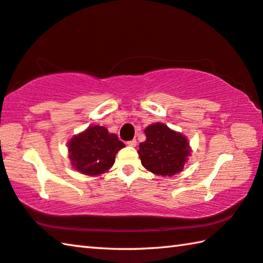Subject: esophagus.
<instances>
[{
  "label": "esophagus",
  "instance_id": "esophagus-1",
  "mask_svg": "<svg viewBox=\"0 0 263 263\" xmlns=\"http://www.w3.org/2000/svg\"><path fill=\"white\" fill-rule=\"evenodd\" d=\"M127 145L128 146H132V147H135V146L137 145V140L136 139H132L130 141H127Z\"/></svg>",
  "mask_w": 263,
  "mask_h": 263
}]
</instances>
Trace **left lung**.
Masks as SVG:
<instances>
[{"mask_svg":"<svg viewBox=\"0 0 263 263\" xmlns=\"http://www.w3.org/2000/svg\"><path fill=\"white\" fill-rule=\"evenodd\" d=\"M146 140L140 142L139 154L142 166L159 176H173L184 167L190 154L188 140L161 123L145 128Z\"/></svg>","mask_w":263,"mask_h":263,"instance_id":"obj_1","label":"left lung"}]
</instances>
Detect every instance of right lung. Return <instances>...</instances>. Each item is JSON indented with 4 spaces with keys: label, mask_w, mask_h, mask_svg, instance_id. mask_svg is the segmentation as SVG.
<instances>
[{
    "label": "right lung",
    "mask_w": 263,
    "mask_h": 263,
    "mask_svg": "<svg viewBox=\"0 0 263 263\" xmlns=\"http://www.w3.org/2000/svg\"><path fill=\"white\" fill-rule=\"evenodd\" d=\"M124 146L115 133L108 132V128L90 126L68 142L69 159L73 167L82 174L100 175L112 166L116 153Z\"/></svg>",
    "instance_id": "1"
}]
</instances>
